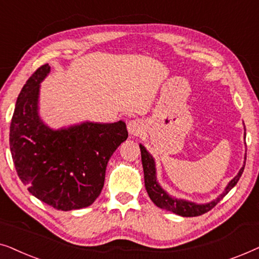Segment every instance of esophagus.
Wrapping results in <instances>:
<instances>
[{"label":"esophagus","mask_w":259,"mask_h":259,"mask_svg":"<svg viewBox=\"0 0 259 259\" xmlns=\"http://www.w3.org/2000/svg\"><path fill=\"white\" fill-rule=\"evenodd\" d=\"M127 130H128V132L131 134H133V136H138V134L144 130V123L139 119L130 120L128 123H127Z\"/></svg>","instance_id":"obj_1"}]
</instances>
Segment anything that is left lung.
Instances as JSON below:
<instances>
[{"label": "left lung", "instance_id": "obj_1", "mask_svg": "<svg viewBox=\"0 0 259 259\" xmlns=\"http://www.w3.org/2000/svg\"><path fill=\"white\" fill-rule=\"evenodd\" d=\"M141 151V161H143V168H144V179H145V187L150 196L151 200L157 205L158 207L164 208V210L171 211L173 213L182 215V217H196V215H200L203 213H206L211 208H213L226 194H228L231 189L235 187V185L238 183L242 173L245 167V161H244L243 167L239 169L237 176L230 182L226 187L223 191V193L213 199L210 203L206 204H197L193 201L183 199V198L172 197L166 192V191L160 186V184L157 180V168H155V161L152 154L145 148L144 145H139ZM244 159L246 160V154Z\"/></svg>", "mask_w": 259, "mask_h": 259}]
</instances>
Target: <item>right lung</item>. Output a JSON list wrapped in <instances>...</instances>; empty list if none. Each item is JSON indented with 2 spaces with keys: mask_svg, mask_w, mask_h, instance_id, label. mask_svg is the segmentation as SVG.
<instances>
[{
  "mask_svg": "<svg viewBox=\"0 0 259 259\" xmlns=\"http://www.w3.org/2000/svg\"><path fill=\"white\" fill-rule=\"evenodd\" d=\"M51 72L44 65L27 80L10 123V152L28 191L61 211L92 205L101 193L107 162L128 137L126 123L84 121L53 130L38 115L40 83Z\"/></svg>",
  "mask_w": 259,
  "mask_h": 259,
  "instance_id": "obj_1",
  "label": "right lung"
}]
</instances>
